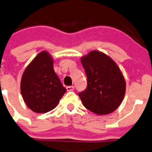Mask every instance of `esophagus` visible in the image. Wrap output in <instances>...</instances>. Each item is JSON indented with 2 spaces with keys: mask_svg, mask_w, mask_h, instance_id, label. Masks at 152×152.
I'll return each instance as SVG.
<instances>
[{
  "mask_svg": "<svg viewBox=\"0 0 152 152\" xmlns=\"http://www.w3.org/2000/svg\"><path fill=\"white\" fill-rule=\"evenodd\" d=\"M74 89H75V86H66V89H67V91H73Z\"/></svg>",
  "mask_w": 152,
  "mask_h": 152,
  "instance_id": "esophagus-1",
  "label": "esophagus"
}]
</instances>
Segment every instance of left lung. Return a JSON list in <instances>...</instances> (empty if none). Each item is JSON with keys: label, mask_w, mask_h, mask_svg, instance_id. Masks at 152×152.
Instances as JSON below:
<instances>
[{"label": "left lung", "mask_w": 152, "mask_h": 152, "mask_svg": "<svg viewBox=\"0 0 152 152\" xmlns=\"http://www.w3.org/2000/svg\"><path fill=\"white\" fill-rule=\"evenodd\" d=\"M87 87L78 93L83 106L98 115L111 113L124 99L126 83L120 69L105 53L92 50L81 57Z\"/></svg>", "instance_id": "obj_1"}]
</instances>
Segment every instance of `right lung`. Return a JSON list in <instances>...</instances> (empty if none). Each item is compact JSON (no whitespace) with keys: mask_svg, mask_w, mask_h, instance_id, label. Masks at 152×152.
<instances>
[{"mask_svg":"<svg viewBox=\"0 0 152 152\" xmlns=\"http://www.w3.org/2000/svg\"><path fill=\"white\" fill-rule=\"evenodd\" d=\"M66 89L53 70V60L45 50L32 60L23 73L21 93L30 110L38 113L56 107Z\"/></svg>","mask_w":152,"mask_h":152,"instance_id":"obj_1","label":"right lung"}]
</instances>
